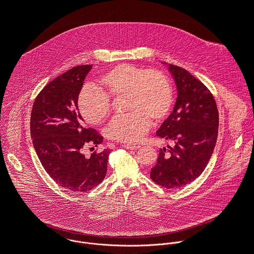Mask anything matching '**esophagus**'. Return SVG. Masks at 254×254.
Returning a JSON list of instances; mask_svg holds the SVG:
<instances>
[{"mask_svg": "<svg viewBox=\"0 0 254 254\" xmlns=\"http://www.w3.org/2000/svg\"><path fill=\"white\" fill-rule=\"evenodd\" d=\"M124 147L127 148V149H129V150H135V149L140 148L141 146L140 145H136V144H125Z\"/></svg>", "mask_w": 254, "mask_h": 254, "instance_id": "1", "label": "esophagus"}]
</instances>
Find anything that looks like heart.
<instances>
[{
  "instance_id": "b5f03b06",
  "label": "heart",
  "mask_w": 254,
  "mask_h": 254,
  "mask_svg": "<svg viewBox=\"0 0 254 254\" xmlns=\"http://www.w3.org/2000/svg\"><path fill=\"white\" fill-rule=\"evenodd\" d=\"M104 92L85 86L78 97L83 118L91 125L102 124L111 114L112 98L125 96L127 115L116 117L109 126L110 136L121 142H136L149 129L151 121L161 122L173 104V92L167 77L131 64H120L99 80Z\"/></svg>"
}]
</instances>
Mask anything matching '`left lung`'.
Masks as SVG:
<instances>
[{
  "instance_id": "8db88e82",
  "label": "left lung",
  "mask_w": 254,
  "mask_h": 254,
  "mask_svg": "<svg viewBox=\"0 0 254 254\" xmlns=\"http://www.w3.org/2000/svg\"><path fill=\"white\" fill-rule=\"evenodd\" d=\"M161 63L174 80L177 99L156 134L174 145H168V152L160 148L150 178L162 187L176 189L193 182L205 170L217 142L219 113L214 97L201 81L185 69Z\"/></svg>"
}]
</instances>
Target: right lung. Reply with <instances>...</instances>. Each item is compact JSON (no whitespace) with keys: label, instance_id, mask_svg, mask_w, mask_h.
Returning <instances> with one entry per match:
<instances>
[{"label":"right lung","instance_id":"1","mask_svg":"<svg viewBox=\"0 0 254 254\" xmlns=\"http://www.w3.org/2000/svg\"><path fill=\"white\" fill-rule=\"evenodd\" d=\"M93 65H80L56 77L37 95L30 116V135L46 173L59 186L75 193L90 191L106 177L110 149L83 154V147L103 141L87 128L78 97Z\"/></svg>","mask_w":254,"mask_h":254}]
</instances>
